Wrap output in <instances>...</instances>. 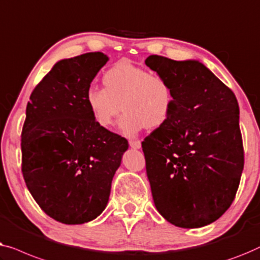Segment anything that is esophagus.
I'll use <instances>...</instances> for the list:
<instances>
[{
  "instance_id": "34e87169",
  "label": "esophagus",
  "mask_w": 260,
  "mask_h": 260,
  "mask_svg": "<svg viewBox=\"0 0 260 260\" xmlns=\"http://www.w3.org/2000/svg\"><path fill=\"white\" fill-rule=\"evenodd\" d=\"M129 146L133 149H140L141 148V142L139 140H131L129 141Z\"/></svg>"
}]
</instances>
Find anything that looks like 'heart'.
<instances>
[{
    "label": "heart",
    "mask_w": 260,
    "mask_h": 260,
    "mask_svg": "<svg viewBox=\"0 0 260 260\" xmlns=\"http://www.w3.org/2000/svg\"><path fill=\"white\" fill-rule=\"evenodd\" d=\"M104 85L92 86L86 93V104L99 126H112L123 108L120 129L133 137L145 127H160L170 116L173 92L164 76L119 62L105 73Z\"/></svg>",
    "instance_id": "b5f03b06"
}]
</instances>
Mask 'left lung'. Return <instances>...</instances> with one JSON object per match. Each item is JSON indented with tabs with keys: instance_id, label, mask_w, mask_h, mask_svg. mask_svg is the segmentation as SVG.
Segmentation results:
<instances>
[{
	"instance_id": "1",
	"label": "left lung",
	"mask_w": 260,
	"mask_h": 260,
	"mask_svg": "<svg viewBox=\"0 0 260 260\" xmlns=\"http://www.w3.org/2000/svg\"><path fill=\"white\" fill-rule=\"evenodd\" d=\"M145 63L173 92L170 116L142 141L156 210L178 228L210 225L231 206L243 173L238 101L198 60Z\"/></svg>"
}]
</instances>
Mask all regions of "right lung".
<instances>
[{"instance_id": "obj_1", "label": "right lung", "mask_w": 260, "mask_h": 260, "mask_svg": "<svg viewBox=\"0 0 260 260\" xmlns=\"http://www.w3.org/2000/svg\"><path fill=\"white\" fill-rule=\"evenodd\" d=\"M107 61L100 52L57 61L25 109V185L39 206L62 224H85L104 212L128 149L125 138L95 122L86 104L87 90Z\"/></svg>"}]
</instances>
